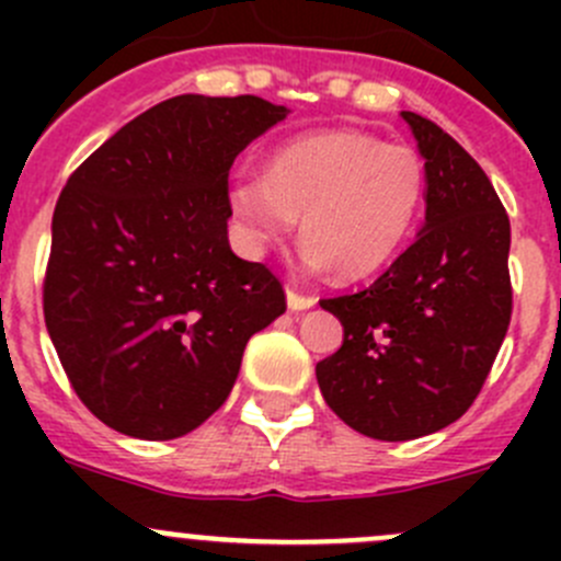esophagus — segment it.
Segmentation results:
<instances>
[{"instance_id": "1", "label": "esophagus", "mask_w": 561, "mask_h": 561, "mask_svg": "<svg viewBox=\"0 0 561 561\" xmlns=\"http://www.w3.org/2000/svg\"><path fill=\"white\" fill-rule=\"evenodd\" d=\"M314 301H317L314 296H304V293H298L296 287H287V307H290L293 312H301V309L314 307Z\"/></svg>"}]
</instances>
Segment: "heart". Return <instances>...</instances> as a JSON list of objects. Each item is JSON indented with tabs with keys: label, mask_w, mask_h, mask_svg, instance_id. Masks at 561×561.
I'll list each match as a JSON object with an SVG mask.
<instances>
[{
	"label": "heart",
	"mask_w": 561,
	"mask_h": 561,
	"mask_svg": "<svg viewBox=\"0 0 561 561\" xmlns=\"http://www.w3.org/2000/svg\"><path fill=\"white\" fill-rule=\"evenodd\" d=\"M426 201V165L410 146L358 129L304 135L279 146L265 175L230 190V211L247 252L263 254L296 233L301 263L364 279L410 241Z\"/></svg>",
	"instance_id": "obj_1"
}]
</instances>
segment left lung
I'll list each match as a JSON object with an SVG mask.
<instances>
[{
	"label": "left lung",
	"instance_id": "1",
	"mask_svg": "<svg viewBox=\"0 0 561 561\" xmlns=\"http://www.w3.org/2000/svg\"><path fill=\"white\" fill-rule=\"evenodd\" d=\"M401 118L426 160V225L375 285L322 298L344 342L317 364L325 404L386 443L439 432L472 407L513 312L511 219L489 175L443 127Z\"/></svg>",
	"mask_w": 561,
	"mask_h": 561
}]
</instances>
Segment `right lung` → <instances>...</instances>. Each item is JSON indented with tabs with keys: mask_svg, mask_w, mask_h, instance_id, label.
Returning a JSON list of instances; mask_svg holds the SVG:
<instances>
[{
	"mask_svg": "<svg viewBox=\"0 0 561 561\" xmlns=\"http://www.w3.org/2000/svg\"><path fill=\"white\" fill-rule=\"evenodd\" d=\"M254 94H179L67 179L50 225L45 328L78 399L127 437L175 439L233 390L282 282L228 244V175L287 116Z\"/></svg>",
	"mask_w": 561,
	"mask_h": 561,
	"instance_id": "right-lung-1",
	"label": "right lung"
}]
</instances>
